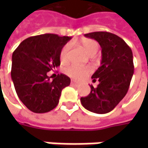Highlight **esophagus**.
Instances as JSON below:
<instances>
[{
    "label": "esophagus",
    "instance_id": "1",
    "mask_svg": "<svg viewBox=\"0 0 148 148\" xmlns=\"http://www.w3.org/2000/svg\"><path fill=\"white\" fill-rule=\"evenodd\" d=\"M78 82L75 81V80H71V84H78Z\"/></svg>",
    "mask_w": 148,
    "mask_h": 148
}]
</instances>
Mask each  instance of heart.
<instances>
[{
    "label": "heart",
    "instance_id": "obj_1",
    "mask_svg": "<svg viewBox=\"0 0 148 148\" xmlns=\"http://www.w3.org/2000/svg\"><path fill=\"white\" fill-rule=\"evenodd\" d=\"M84 49L86 51V53L90 56H95L96 53L99 50V43L96 41H95L93 39H83L82 41ZM72 43H67L62 47V49L60 52V61L62 63H65L68 60V54L71 49ZM91 68L89 66H79L77 65H72L68 66L67 67L65 68V73L69 76V77L75 78V79H81L82 77L87 76L88 74L90 73Z\"/></svg>",
    "mask_w": 148,
    "mask_h": 148
}]
</instances>
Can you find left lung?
<instances>
[{"label": "left lung", "instance_id": "1", "mask_svg": "<svg viewBox=\"0 0 148 148\" xmlns=\"http://www.w3.org/2000/svg\"><path fill=\"white\" fill-rule=\"evenodd\" d=\"M85 36L96 40L101 47L100 66L92 75L90 92L81 98L87 110L95 114H107L113 110L128 92L134 75L133 53L124 40L109 32H93Z\"/></svg>", "mask_w": 148, "mask_h": 148}]
</instances>
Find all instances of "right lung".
<instances>
[{
    "label": "right lung",
    "mask_w": 148,
    "mask_h": 148,
    "mask_svg": "<svg viewBox=\"0 0 148 148\" xmlns=\"http://www.w3.org/2000/svg\"><path fill=\"white\" fill-rule=\"evenodd\" d=\"M71 37L45 34L25 39L12 54L11 79L18 97L34 113L49 112L58 105L62 89L71 79L47 73L60 66V52Z\"/></svg>",
    "instance_id": "add662e5"
}]
</instances>
